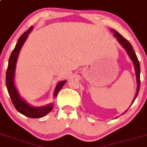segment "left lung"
I'll list each match as a JSON object with an SVG mask.
<instances>
[{
    "mask_svg": "<svg viewBox=\"0 0 147 147\" xmlns=\"http://www.w3.org/2000/svg\"><path fill=\"white\" fill-rule=\"evenodd\" d=\"M112 32L113 33V36L117 37V41L120 43V45L125 49L126 51L127 54L129 55V56L130 57L131 60H132L133 64H134V70H135V73H136V78H137V92L136 94H135V96L134 98V100H133L132 103L134 102V101L135 100V98H137L138 96V95L139 92V90H140V63H139L138 59L137 57L136 54L133 50V48L131 46V45L130 44L127 39H125V38L123 37V36L120 35V34L118 33L117 30H111Z\"/></svg>",
    "mask_w": 147,
    "mask_h": 147,
    "instance_id": "obj_1",
    "label": "left lung"
}]
</instances>
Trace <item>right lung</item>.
<instances>
[{"label":"right lung","instance_id":"right-lung-1","mask_svg":"<svg viewBox=\"0 0 147 147\" xmlns=\"http://www.w3.org/2000/svg\"><path fill=\"white\" fill-rule=\"evenodd\" d=\"M32 30H33V27L31 26L27 31L24 32V34L21 36L18 39V42L16 45L15 49L11 53V55L9 59L7 74H6V84H7V90H8L9 95L13 105L19 113L30 118H40L48 114L52 110L54 104L51 103L42 107H34V106L30 105L24 100V98H22L20 96L14 84L15 70H16L18 55H19L22 45L26 41L27 38L28 37V34L31 32ZM65 83H66V81H60L57 83L55 87V92H54V96H57L59 91L65 84Z\"/></svg>","mask_w":147,"mask_h":147}]
</instances>
